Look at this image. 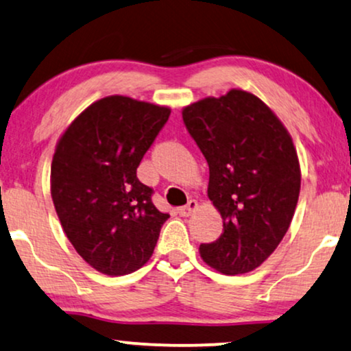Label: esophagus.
Returning <instances> with one entry per match:
<instances>
[{
  "label": "esophagus",
  "instance_id": "esophagus-1",
  "mask_svg": "<svg viewBox=\"0 0 351 351\" xmlns=\"http://www.w3.org/2000/svg\"><path fill=\"white\" fill-rule=\"evenodd\" d=\"M196 207H197V202L191 199V201H188V204H186V206L178 207V208H176V210H178V214L181 217H189L194 210H196Z\"/></svg>",
  "mask_w": 351,
  "mask_h": 351
}]
</instances>
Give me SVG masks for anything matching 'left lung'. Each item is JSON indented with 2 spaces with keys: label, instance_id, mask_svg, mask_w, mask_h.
<instances>
[{
  "label": "left lung",
  "instance_id": "8db88e82",
  "mask_svg": "<svg viewBox=\"0 0 351 351\" xmlns=\"http://www.w3.org/2000/svg\"><path fill=\"white\" fill-rule=\"evenodd\" d=\"M189 136L208 165V199L223 219L215 241L199 246L221 274L259 267L285 237L300 196L293 141L272 110L250 92L232 88L183 110Z\"/></svg>",
  "mask_w": 351,
  "mask_h": 351
}]
</instances>
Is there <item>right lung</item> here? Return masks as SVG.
I'll list each match as a JSON object with an SVG mask.
<instances>
[{
  "mask_svg": "<svg viewBox=\"0 0 351 351\" xmlns=\"http://www.w3.org/2000/svg\"><path fill=\"white\" fill-rule=\"evenodd\" d=\"M170 108L130 97H105L79 114L58 141L51 199L79 256L106 275H126L152 256L170 215L137 180L144 154Z\"/></svg>",
  "mask_w": 351,
  "mask_h": 351,
  "instance_id": "right-lung-1",
  "label": "right lung"
}]
</instances>
